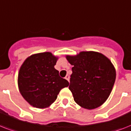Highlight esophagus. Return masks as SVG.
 Listing matches in <instances>:
<instances>
[{
  "instance_id": "obj_1",
  "label": "esophagus",
  "mask_w": 131,
  "mask_h": 131,
  "mask_svg": "<svg viewBox=\"0 0 131 131\" xmlns=\"http://www.w3.org/2000/svg\"><path fill=\"white\" fill-rule=\"evenodd\" d=\"M65 79L67 80H68L69 82V75H66V77H65Z\"/></svg>"
}]
</instances>
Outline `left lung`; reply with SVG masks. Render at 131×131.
Wrapping results in <instances>:
<instances>
[{
    "label": "left lung",
    "instance_id": "obj_1",
    "mask_svg": "<svg viewBox=\"0 0 131 131\" xmlns=\"http://www.w3.org/2000/svg\"><path fill=\"white\" fill-rule=\"evenodd\" d=\"M73 65L69 88L74 101L82 107L92 110L107 99L116 80V70L110 60L95 51L67 56Z\"/></svg>",
    "mask_w": 131,
    "mask_h": 131
}]
</instances>
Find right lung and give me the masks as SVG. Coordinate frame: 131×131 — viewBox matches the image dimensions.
<instances>
[{
  "instance_id": "right-lung-1",
  "label": "right lung",
  "mask_w": 131,
  "mask_h": 131,
  "mask_svg": "<svg viewBox=\"0 0 131 131\" xmlns=\"http://www.w3.org/2000/svg\"><path fill=\"white\" fill-rule=\"evenodd\" d=\"M57 58L50 52L37 53L26 60L19 69L18 86L24 99L32 106L45 108L57 99L69 82L59 75L54 66Z\"/></svg>"
}]
</instances>
